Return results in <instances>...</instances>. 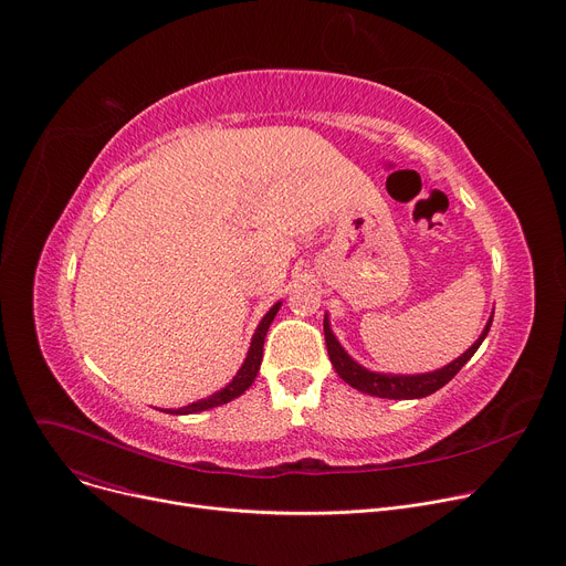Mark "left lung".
<instances>
[{
    "label": "left lung",
    "mask_w": 566,
    "mask_h": 566,
    "mask_svg": "<svg viewBox=\"0 0 566 566\" xmlns=\"http://www.w3.org/2000/svg\"><path fill=\"white\" fill-rule=\"evenodd\" d=\"M492 327V321L486 323L484 332L480 334L478 342L455 361H450L448 366L434 370V373H423V375H385V373H373L366 370L364 366H359L357 361H353L348 357V353L338 346L336 336L329 329L327 318L323 321V329H325V344H327V355L329 361L334 366V370L338 373V378L344 382H348L353 389L361 391V394H370L378 398H394V400H409V398H423L434 394L437 389H441L443 385H448L450 380L455 378L460 373V368L473 357V353L480 348V344L484 342V336Z\"/></svg>",
    "instance_id": "1"
}]
</instances>
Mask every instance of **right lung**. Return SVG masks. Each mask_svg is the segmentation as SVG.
<instances>
[{"label": "right lung", "mask_w": 566, "mask_h": 566, "mask_svg": "<svg viewBox=\"0 0 566 566\" xmlns=\"http://www.w3.org/2000/svg\"><path fill=\"white\" fill-rule=\"evenodd\" d=\"M277 310H280V303L273 305L271 312L261 318V323H259V327H256V332H254V336H252V344H250L248 357H245L241 370L234 375V380H232L228 387L216 391L213 396H209V398H205V400H198V402H193V405H186V407L175 409V411H168V413H196V411H202V409H209V407L224 405V402L234 400L237 396H241V394L254 382V378H256L259 364H261V357H263V338H266V332H269V327H271V323H273Z\"/></svg>", "instance_id": "obj_1"}]
</instances>
